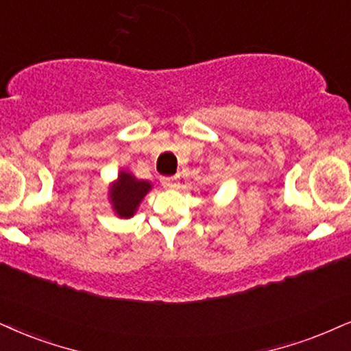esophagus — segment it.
<instances>
[{
  "instance_id": "esophagus-1",
  "label": "esophagus",
  "mask_w": 351,
  "mask_h": 351,
  "mask_svg": "<svg viewBox=\"0 0 351 351\" xmlns=\"http://www.w3.org/2000/svg\"><path fill=\"white\" fill-rule=\"evenodd\" d=\"M162 186L163 188H176L178 181H176V178H162Z\"/></svg>"
}]
</instances>
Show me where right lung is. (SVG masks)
<instances>
[{"label": "right lung", "instance_id": "1", "mask_svg": "<svg viewBox=\"0 0 351 351\" xmlns=\"http://www.w3.org/2000/svg\"><path fill=\"white\" fill-rule=\"evenodd\" d=\"M150 189V181L137 180L132 173L121 170L118 173V178L110 183L108 201L119 219H131Z\"/></svg>", "mask_w": 351, "mask_h": 351}]
</instances>
